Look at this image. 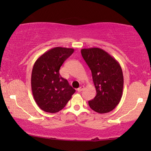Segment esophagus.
<instances>
[{
  "label": "esophagus",
  "mask_w": 151,
  "mask_h": 151,
  "mask_svg": "<svg viewBox=\"0 0 151 151\" xmlns=\"http://www.w3.org/2000/svg\"><path fill=\"white\" fill-rule=\"evenodd\" d=\"M84 86H80V87L78 88V92H81V91H82L84 90Z\"/></svg>",
  "instance_id": "1"
}]
</instances>
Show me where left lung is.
<instances>
[{"mask_svg":"<svg viewBox=\"0 0 151 151\" xmlns=\"http://www.w3.org/2000/svg\"><path fill=\"white\" fill-rule=\"evenodd\" d=\"M82 57L90 68L96 96L88 101L91 109L99 113L113 111L122 96L124 77L118 62L102 49H82Z\"/></svg>","mask_w":151,"mask_h":151,"instance_id":"left-lung-1","label":"left lung"}]
</instances>
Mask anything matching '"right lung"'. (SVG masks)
Returning <instances> with one entry per match:
<instances>
[{
    "mask_svg": "<svg viewBox=\"0 0 151 151\" xmlns=\"http://www.w3.org/2000/svg\"><path fill=\"white\" fill-rule=\"evenodd\" d=\"M74 49L54 47L37 59L31 84L35 102L45 112L57 113L66 106L76 90L60 74V68Z\"/></svg>",
    "mask_w": 151,
    "mask_h": 151,
    "instance_id": "obj_1",
    "label": "right lung"
}]
</instances>
